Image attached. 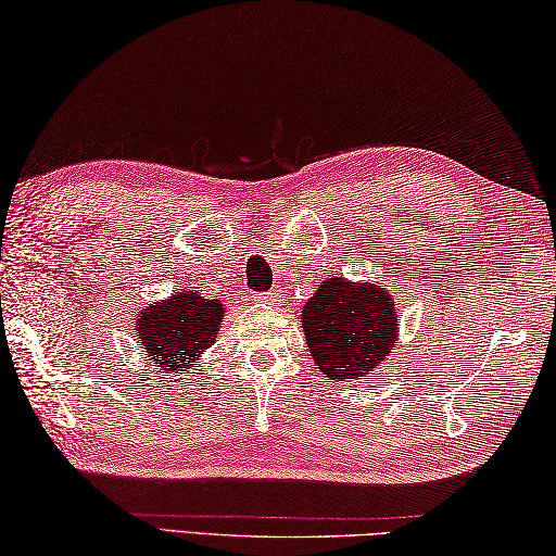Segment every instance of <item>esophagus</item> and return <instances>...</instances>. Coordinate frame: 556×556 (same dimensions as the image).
<instances>
[{"instance_id":"34e87169","label":"esophagus","mask_w":556,"mask_h":556,"mask_svg":"<svg viewBox=\"0 0 556 556\" xmlns=\"http://www.w3.org/2000/svg\"><path fill=\"white\" fill-rule=\"evenodd\" d=\"M280 298V290H270V292H264V295H261V300L264 302H276Z\"/></svg>"}]
</instances>
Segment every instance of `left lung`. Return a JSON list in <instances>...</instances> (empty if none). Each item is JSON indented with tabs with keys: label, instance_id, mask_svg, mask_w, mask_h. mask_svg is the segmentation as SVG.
Wrapping results in <instances>:
<instances>
[{
	"label": "left lung",
	"instance_id": "obj_1",
	"mask_svg": "<svg viewBox=\"0 0 556 556\" xmlns=\"http://www.w3.org/2000/svg\"><path fill=\"white\" fill-rule=\"evenodd\" d=\"M302 329L324 375L361 380L394 351L396 309L380 286L329 278L302 307Z\"/></svg>",
	"mask_w": 556,
	"mask_h": 556
}]
</instances>
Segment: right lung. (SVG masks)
<instances>
[{"instance_id":"right-lung-1","label":"right lung","mask_w":556,"mask_h":556,"mask_svg":"<svg viewBox=\"0 0 556 556\" xmlns=\"http://www.w3.org/2000/svg\"><path fill=\"white\" fill-rule=\"evenodd\" d=\"M223 317L225 305H219V300L179 292L142 312L138 319L140 345L160 370H193L201 353L215 343Z\"/></svg>"}]
</instances>
